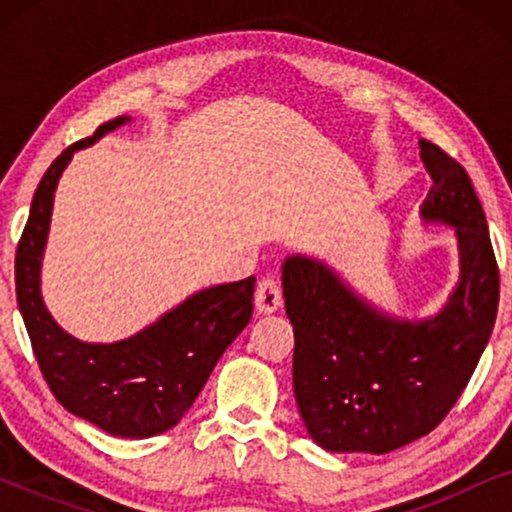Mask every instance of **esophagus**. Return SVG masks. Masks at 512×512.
I'll list each match as a JSON object with an SVG mask.
<instances>
[{
	"label": "esophagus",
	"instance_id": "1",
	"mask_svg": "<svg viewBox=\"0 0 512 512\" xmlns=\"http://www.w3.org/2000/svg\"><path fill=\"white\" fill-rule=\"evenodd\" d=\"M282 305V286L275 277H263L256 286V310L263 314L277 312Z\"/></svg>",
	"mask_w": 512,
	"mask_h": 512
}]
</instances>
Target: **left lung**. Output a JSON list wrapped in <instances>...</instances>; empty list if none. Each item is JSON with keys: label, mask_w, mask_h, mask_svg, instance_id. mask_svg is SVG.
Masks as SVG:
<instances>
[{"label": "left lung", "mask_w": 512, "mask_h": 512, "mask_svg": "<svg viewBox=\"0 0 512 512\" xmlns=\"http://www.w3.org/2000/svg\"><path fill=\"white\" fill-rule=\"evenodd\" d=\"M433 186L424 221L454 228L461 275L450 303L424 321L394 319L307 256L284 261L293 394L314 443L384 454L426 436L466 389L499 310V265L471 177L440 146L419 142Z\"/></svg>", "instance_id": "8db88e82"}]
</instances>
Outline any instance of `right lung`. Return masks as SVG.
Returning <instances> with one entry per match:
<instances>
[{
    "mask_svg": "<svg viewBox=\"0 0 512 512\" xmlns=\"http://www.w3.org/2000/svg\"><path fill=\"white\" fill-rule=\"evenodd\" d=\"M125 121L118 116L67 146L41 177L16 249V298L41 375L62 408L111 436L151 438L179 424L216 361L249 324L256 279L195 293L156 324L111 345L81 342L55 324L39 291L55 186L74 151Z\"/></svg>",
    "mask_w": 512,
    "mask_h": 512,
    "instance_id": "1",
    "label": "right lung"
}]
</instances>
